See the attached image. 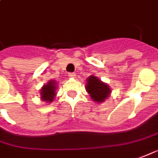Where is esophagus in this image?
I'll list each match as a JSON object with an SVG mask.
<instances>
[{
    "instance_id": "1",
    "label": "esophagus",
    "mask_w": 158,
    "mask_h": 158,
    "mask_svg": "<svg viewBox=\"0 0 158 158\" xmlns=\"http://www.w3.org/2000/svg\"><path fill=\"white\" fill-rule=\"evenodd\" d=\"M69 77H76V74H75V73H69Z\"/></svg>"
}]
</instances>
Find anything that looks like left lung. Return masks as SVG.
<instances>
[{
    "label": "left lung",
    "mask_w": 158,
    "mask_h": 158,
    "mask_svg": "<svg viewBox=\"0 0 158 158\" xmlns=\"http://www.w3.org/2000/svg\"><path fill=\"white\" fill-rule=\"evenodd\" d=\"M86 91L91 97V99L98 103H103L111 94V88L109 85L94 75H91L87 77Z\"/></svg>",
    "instance_id": "left-lung-1"
}]
</instances>
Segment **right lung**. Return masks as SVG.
Listing matches in <instances>:
<instances>
[{
	"label": "right lung",
	"mask_w": 158,
	"mask_h": 158,
	"mask_svg": "<svg viewBox=\"0 0 158 158\" xmlns=\"http://www.w3.org/2000/svg\"><path fill=\"white\" fill-rule=\"evenodd\" d=\"M58 82L55 80L49 81L45 85H44L40 89V99L43 102L51 103L55 100L56 95V89L58 87Z\"/></svg>",
	"instance_id": "1"
}]
</instances>
